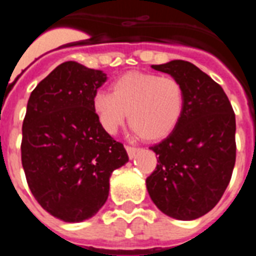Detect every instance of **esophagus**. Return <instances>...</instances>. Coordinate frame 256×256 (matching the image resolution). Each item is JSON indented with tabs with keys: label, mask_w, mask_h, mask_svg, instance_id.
Returning <instances> with one entry per match:
<instances>
[{
	"label": "esophagus",
	"mask_w": 256,
	"mask_h": 256,
	"mask_svg": "<svg viewBox=\"0 0 256 256\" xmlns=\"http://www.w3.org/2000/svg\"><path fill=\"white\" fill-rule=\"evenodd\" d=\"M126 152H128L130 159H133V158L136 156V154H137V151H138V148H133V146H126Z\"/></svg>",
	"instance_id": "1"
}]
</instances>
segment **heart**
<instances>
[{"label": "heart", "mask_w": 256, "mask_h": 256, "mask_svg": "<svg viewBox=\"0 0 256 256\" xmlns=\"http://www.w3.org/2000/svg\"><path fill=\"white\" fill-rule=\"evenodd\" d=\"M184 88L174 76L130 72L115 79L112 94L94 97V112L108 133H115L130 114V126L144 141L170 134L184 110Z\"/></svg>", "instance_id": "1"}]
</instances>
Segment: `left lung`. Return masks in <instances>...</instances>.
I'll return each mask as SVG.
<instances>
[{
    "label": "left lung",
    "instance_id": "obj_1",
    "mask_svg": "<svg viewBox=\"0 0 256 256\" xmlns=\"http://www.w3.org/2000/svg\"><path fill=\"white\" fill-rule=\"evenodd\" d=\"M184 88V110L178 126L160 144L146 180L148 195L164 214L192 220L218 204L236 162V118L223 88L188 61L152 65Z\"/></svg>",
    "mask_w": 256,
    "mask_h": 256
}]
</instances>
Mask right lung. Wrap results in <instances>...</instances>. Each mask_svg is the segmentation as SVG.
<instances>
[{
  "label": "right lung",
  "mask_w": 256,
  "mask_h": 256,
  "mask_svg": "<svg viewBox=\"0 0 256 256\" xmlns=\"http://www.w3.org/2000/svg\"><path fill=\"white\" fill-rule=\"evenodd\" d=\"M106 74L66 61L33 90L22 122V164L38 204L55 218H91L108 200V180L128 162L123 144L97 119L94 97Z\"/></svg>",
  "instance_id": "1"
}]
</instances>
